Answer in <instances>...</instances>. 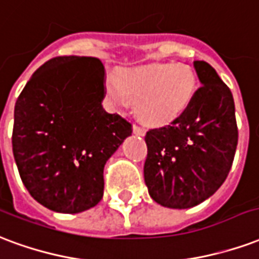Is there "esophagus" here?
<instances>
[{
	"label": "esophagus",
	"instance_id": "esophagus-1",
	"mask_svg": "<svg viewBox=\"0 0 259 259\" xmlns=\"http://www.w3.org/2000/svg\"><path fill=\"white\" fill-rule=\"evenodd\" d=\"M132 131H134L135 135H139V137H143V135H145V130L141 127H138V125H134V127H132Z\"/></svg>",
	"mask_w": 259,
	"mask_h": 259
}]
</instances>
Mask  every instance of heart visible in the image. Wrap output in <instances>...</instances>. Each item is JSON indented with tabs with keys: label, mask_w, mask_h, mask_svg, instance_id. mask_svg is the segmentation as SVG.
Here are the masks:
<instances>
[{
	"label": "heart",
	"mask_w": 259,
	"mask_h": 259,
	"mask_svg": "<svg viewBox=\"0 0 259 259\" xmlns=\"http://www.w3.org/2000/svg\"><path fill=\"white\" fill-rule=\"evenodd\" d=\"M196 91L197 77L186 63L121 67L103 81L105 99L111 109H125L135 102L138 118L154 127L182 116Z\"/></svg>",
	"instance_id": "b5f03b06"
}]
</instances>
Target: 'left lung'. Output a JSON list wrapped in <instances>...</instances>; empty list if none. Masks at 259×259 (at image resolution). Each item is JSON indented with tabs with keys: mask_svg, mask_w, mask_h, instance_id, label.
<instances>
[{
	"mask_svg": "<svg viewBox=\"0 0 259 259\" xmlns=\"http://www.w3.org/2000/svg\"><path fill=\"white\" fill-rule=\"evenodd\" d=\"M201 87L182 116L145 137V184L156 203L184 209L220 189L230 171L237 124L233 95L212 66L194 60Z\"/></svg>",
	"mask_w": 259,
	"mask_h": 259,
	"instance_id": "8db88e82",
	"label": "left lung"
}]
</instances>
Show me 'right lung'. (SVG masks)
<instances>
[{
    "label": "right lung",
    "mask_w": 259,
    "mask_h": 259,
    "mask_svg": "<svg viewBox=\"0 0 259 259\" xmlns=\"http://www.w3.org/2000/svg\"><path fill=\"white\" fill-rule=\"evenodd\" d=\"M105 67L96 58L60 56L34 71L13 114L12 150L31 197L77 214L103 197V168L131 124L102 106Z\"/></svg>",
    "instance_id": "right-lung-1"
}]
</instances>
